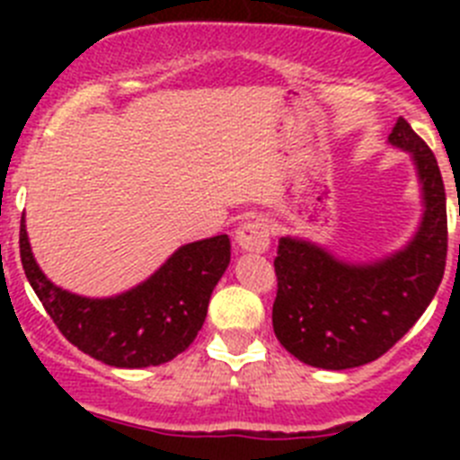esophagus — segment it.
Here are the masks:
<instances>
[{"label":"esophagus","instance_id":"esophagus-1","mask_svg":"<svg viewBox=\"0 0 460 460\" xmlns=\"http://www.w3.org/2000/svg\"><path fill=\"white\" fill-rule=\"evenodd\" d=\"M270 223L265 218H253L237 227L234 242L243 253H265L270 249Z\"/></svg>","mask_w":460,"mask_h":460}]
</instances>
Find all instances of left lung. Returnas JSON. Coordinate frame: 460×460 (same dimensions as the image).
<instances>
[{"instance_id":"1","label":"left lung","mask_w":460,"mask_h":460,"mask_svg":"<svg viewBox=\"0 0 460 460\" xmlns=\"http://www.w3.org/2000/svg\"><path fill=\"white\" fill-rule=\"evenodd\" d=\"M389 145L410 154L421 193L420 226L401 249L345 260L306 237L279 242L274 334L308 367L345 371L376 361L421 318L445 274L447 198L436 156L403 117Z\"/></svg>"}]
</instances>
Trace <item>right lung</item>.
Listing matches in <instances>:
<instances>
[{
  "instance_id": "right-lung-1",
  "label": "right lung",
  "mask_w": 460,
  "mask_h": 460,
  "mask_svg": "<svg viewBox=\"0 0 460 460\" xmlns=\"http://www.w3.org/2000/svg\"><path fill=\"white\" fill-rule=\"evenodd\" d=\"M20 260L36 296L66 341L115 368L161 367L195 341L211 292L230 265V237L190 242L149 279L112 296H84L55 286L36 262L20 221Z\"/></svg>"
}]
</instances>
